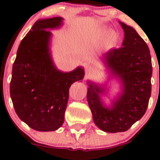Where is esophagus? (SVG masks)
I'll list each match as a JSON object with an SVG mask.
<instances>
[{
    "label": "esophagus",
    "mask_w": 160,
    "mask_h": 160,
    "mask_svg": "<svg viewBox=\"0 0 160 160\" xmlns=\"http://www.w3.org/2000/svg\"><path fill=\"white\" fill-rule=\"evenodd\" d=\"M92 70H93V67L91 66V65H88V66L86 67V68H85V71H86V74H88V73H90L91 72H92Z\"/></svg>",
    "instance_id": "obj_1"
}]
</instances>
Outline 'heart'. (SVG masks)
I'll list each match as a JSON object with an SVG mask.
<instances>
[{"mask_svg": "<svg viewBox=\"0 0 160 160\" xmlns=\"http://www.w3.org/2000/svg\"><path fill=\"white\" fill-rule=\"evenodd\" d=\"M107 31V28H103V29H102V32L103 33H106ZM117 39H118L117 33H116L115 31H111V32H110V34H109V35H108V43L110 45L114 44V43L117 41Z\"/></svg>", "mask_w": 160, "mask_h": 160, "instance_id": "1", "label": "heart"}]
</instances>
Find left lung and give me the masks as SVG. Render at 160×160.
Returning <instances> with one entry per match:
<instances>
[{
  "label": "left lung",
  "mask_w": 160,
  "mask_h": 160,
  "mask_svg": "<svg viewBox=\"0 0 160 160\" xmlns=\"http://www.w3.org/2000/svg\"><path fill=\"white\" fill-rule=\"evenodd\" d=\"M124 30L122 47L111 49L102 56L112 77L122 83V92L110 107L100 95L105 88L88 82L87 99L95 125L104 132H125L141 118L152 92V65L148 45L130 26L119 22Z\"/></svg>",
  "instance_id": "1"
}]
</instances>
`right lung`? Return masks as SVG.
Returning <instances> with one entry per match:
<instances>
[{
    "instance_id": "obj_1",
    "label": "right lung",
    "mask_w": 160,
    "mask_h": 160,
    "mask_svg": "<svg viewBox=\"0 0 160 160\" xmlns=\"http://www.w3.org/2000/svg\"><path fill=\"white\" fill-rule=\"evenodd\" d=\"M62 20L53 17L35 22L19 44L12 65L10 95L15 111L31 129L41 132L62 126L69 88L84 76L82 67L63 72L52 61L48 30L61 27Z\"/></svg>"
}]
</instances>
